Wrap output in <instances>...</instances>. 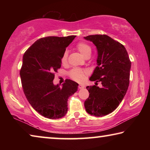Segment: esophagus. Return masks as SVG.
I'll return each instance as SVG.
<instances>
[{
    "mask_svg": "<svg viewBox=\"0 0 150 150\" xmlns=\"http://www.w3.org/2000/svg\"><path fill=\"white\" fill-rule=\"evenodd\" d=\"M79 88L80 89H82V88H85V86L83 85H79Z\"/></svg>",
    "mask_w": 150,
    "mask_h": 150,
    "instance_id": "esophagus-1",
    "label": "esophagus"
}]
</instances>
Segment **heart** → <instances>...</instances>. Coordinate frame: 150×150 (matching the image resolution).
<instances>
[{
    "mask_svg": "<svg viewBox=\"0 0 150 150\" xmlns=\"http://www.w3.org/2000/svg\"><path fill=\"white\" fill-rule=\"evenodd\" d=\"M77 49L78 50L79 52H80V54L83 55L84 57H86L91 55V53H92V49L90 47V45L85 44V43L81 42L79 43L77 45ZM67 52H65L63 54V56L62 57V64H65L67 63ZM87 75V72L85 71L84 70H82L81 69H73L70 71V76L73 79L77 81L79 83L83 82V81L85 79Z\"/></svg>",
    "mask_w": 150,
    "mask_h": 150,
    "instance_id": "b5f03b06",
    "label": "heart"
}]
</instances>
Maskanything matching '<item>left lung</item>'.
<instances>
[{
    "label": "left lung",
    "mask_w": 150,
    "mask_h": 150,
    "mask_svg": "<svg viewBox=\"0 0 150 150\" xmlns=\"http://www.w3.org/2000/svg\"><path fill=\"white\" fill-rule=\"evenodd\" d=\"M84 38L96 47L97 66L90 77L95 85L86 88L89 96L85 101L86 111L91 115L104 116L111 113L123 100L130 82L131 62L122 44L107 35H91ZM100 82L102 87L97 86Z\"/></svg>",
    "instance_id": "left-lung-1"
}]
</instances>
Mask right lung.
<instances>
[{
	"label": "right lung",
	"instance_id": "add662e5",
	"mask_svg": "<svg viewBox=\"0 0 150 150\" xmlns=\"http://www.w3.org/2000/svg\"><path fill=\"white\" fill-rule=\"evenodd\" d=\"M75 37L42 38L23 55L20 75L24 95L32 108L45 118L63 117L67 112L68 98L77 91L79 84L70 79H66L61 87L53 83L66 47Z\"/></svg>",
	"mask_w": 150,
	"mask_h": 150
}]
</instances>
